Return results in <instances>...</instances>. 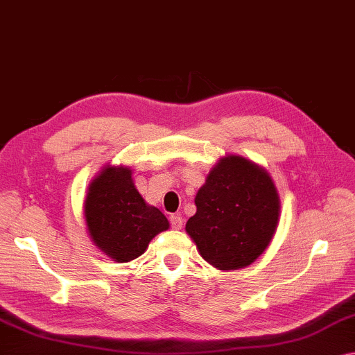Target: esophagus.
Listing matches in <instances>:
<instances>
[{
  "label": "esophagus",
  "mask_w": 355,
  "mask_h": 355,
  "mask_svg": "<svg viewBox=\"0 0 355 355\" xmlns=\"http://www.w3.org/2000/svg\"><path fill=\"white\" fill-rule=\"evenodd\" d=\"M170 223L171 227L174 228V230H179V228H182V223H184V219L181 214H171L170 216Z\"/></svg>",
  "instance_id": "obj_1"
}]
</instances>
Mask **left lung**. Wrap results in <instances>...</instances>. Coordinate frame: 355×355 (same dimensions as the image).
<instances>
[{"instance_id":"obj_1","label":"left lung","mask_w":355,"mask_h":355,"mask_svg":"<svg viewBox=\"0 0 355 355\" xmlns=\"http://www.w3.org/2000/svg\"><path fill=\"white\" fill-rule=\"evenodd\" d=\"M185 223L201 257L216 268L236 270L268 248L279 220V196L270 174L230 155L212 168Z\"/></svg>"}]
</instances>
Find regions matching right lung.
<instances>
[{"label":"right lung","instance_id":"obj_1","mask_svg":"<svg viewBox=\"0 0 355 355\" xmlns=\"http://www.w3.org/2000/svg\"><path fill=\"white\" fill-rule=\"evenodd\" d=\"M84 212L94 243L116 261L139 257L150 239L170 227L159 209L146 205L127 168L107 166L94 179Z\"/></svg>","mask_w":355,"mask_h":355}]
</instances>
